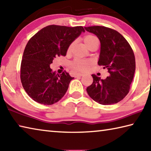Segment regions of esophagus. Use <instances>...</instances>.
I'll list each match as a JSON object with an SVG mask.
<instances>
[{"instance_id": "1", "label": "esophagus", "mask_w": 151, "mask_h": 151, "mask_svg": "<svg viewBox=\"0 0 151 151\" xmlns=\"http://www.w3.org/2000/svg\"><path fill=\"white\" fill-rule=\"evenodd\" d=\"M84 75L83 74H81V73H77L75 75V77H79V76H83Z\"/></svg>"}]
</instances>
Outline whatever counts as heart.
Segmentation results:
<instances>
[{"instance_id":"1","label":"heart","mask_w":151,"mask_h":151,"mask_svg":"<svg viewBox=\"0 0 151 151\" xmlns=\"http://www.w3.org/2000/svg\"><path fill=\"white\" fill-rule=\"evenodd\" d=\"M83 41L85 45L89 48L91 45L96 42H99L98 39L95 37L93 35H87L83 37ZM74 42L70 43L66 49V53L69 54L72 50ZM91 65V62L88 60H83V59H75L70 63V66L74 70L79 71V72H85L88 70V68Z\"/></svg>"}]
</instances>
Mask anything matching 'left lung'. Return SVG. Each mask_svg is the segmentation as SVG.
<instances>
[{
  "label": "left lung",
  "instance_id": "8db88e82",
  "mask_svg": "<svg viewBox=\"0 0 151 151\" xmlns=\"http://www.w3.org/2000/svg\"><path fill=\"white\" fill-rule=\"evenodd\" d=\"M101 42L99 66L108 69L105 79L92 75L93 82L86 88L91 98L108 105L119 103L129 93L135 71V58L131 45L116 30L103 26L85 27Z\"/></svg>",
  "mask_w": 151,
  "mask_h": 151
}]
</instances>
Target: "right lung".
Wrapping results in <instances>:
<instances>
[{"mask_svg":"<svg viewBox=\"0 0 151 151\" xmlns=\"http://www.w3.org/2000/svg\"><path fill=\"white\" fill-rule=\"evenodd\" d=\"M85 32L81 26L48 25L30 38L24 50L20 65V81L30 98L40 104L51 105L65 95L70 81L67 72L60 75L50 67L55 58L66 56V49Z\"/></svg>","mask_w":151,"mask_h":151,"instance_id":"1","label":"right lung"}]
</instances>
